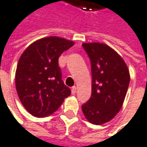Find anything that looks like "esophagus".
<instances>
[{
  "mask_svg": "<svg viewBox=\"0 0 147 147\" xmlns=\"http://www.w3.org/2000/svg\"><path fill=\"white\" fill-rule=\"evenodd\" d=\"M76 87H72V88H71V93L73 94V95H75L76 94Z\"/></svg>",
  "mask_w": 147,
  "mask_h": 147,
  "instance_id": "esophagus-1",
  "label": "esophagus"
}]
</instances>
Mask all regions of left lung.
I'll list each match as a JSON object with an SVG mask.
<instances>
[{
  "label": "left lung",
  "mask_w": 147,
  "mask_h": 147,
  "mask_svg": "<svg viewBox=\"0 0 147 147\" xmlns=\"http://www.w3.org/2000/svg\"><path fill=\"white\" fill-rule=\"evenodd\" d=\"M91 61L92 96L82 106L93 125L110 121L119 112L129 84V72L122 57L112 48L100 43L82 45Z\"/></svg>",
  "instance_id": "1"
}]
</instances>
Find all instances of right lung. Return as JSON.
I'll list each match as a JSON object with an SVG mask.
<instances>
[{
  "mask_svg": "<svg viewBox=\"0 0 147 147\" xmlns=\"http://www.w3.org/2000/svg\"><path fill=\"white\" fill-rule=\"evenodd\" d=\"M74 42L55 36L31 44L22 54L16 70V88L22 104L38 118L56 111L71 95L61 79L58 60Z\"/></svg>",
  "mask_w": 147,
  "mask_h": 147,
  "instance_id": "right-lung-1",
  "label": "right lung"
}]
</instances>
